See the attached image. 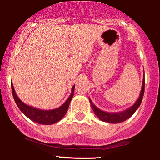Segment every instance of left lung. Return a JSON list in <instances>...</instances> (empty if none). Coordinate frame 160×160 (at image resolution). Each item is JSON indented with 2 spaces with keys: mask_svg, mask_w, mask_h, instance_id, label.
<instances>
[{
  "mask_svg": "<svg viewBox=\"0 0 160 160\" xmlns=\"http://www.w3.org/2000/svg\"><path fill=\"white\" fill-rule=\"evenodd\" d=\"M144 89H145V78H144V74H143V84H142V88L141 93H140L138 99L137 100V101L132 105V106L130 108H127L126 110L123 111H120V112H115V113H110V112H106V111H103L100 110L98 108L97 106H95V105L93 103L92 101L90 100V98H89V102H90L92 108L94 111V113H95V115L99 118V119L102 120V121L108 122V123H120L125 120L128 119L129 118L132 117L138 107L141 105L142 100H143V94H144Z\"/></svg>",
  "mask_w": 160,
  "mask_h": 160,
  "instance_id": "obj_1",
  "label": "left lung"
}]
</instances>
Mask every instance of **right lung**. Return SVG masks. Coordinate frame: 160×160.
<instances>
[{
  "label": "right lung",
  "mask_w": 160,
  "mask_h": 160,
  "mask_svg": "<svg viewBox=\"0 0 160 160\" xmlns=\"http://www.w3.org/2000/svg\"><path fill=\"white\" fill-rule=\"evenodd\" d=\"M74 89L75 85L72 87L71 93L68 98L66 100L64 103L59 108L52 109V110H41V109L34 108L24 103L22 100L18 98L15 92L14 86L12 82V95L15 100V102L18 106L22 112L25 114L28 118L31 119L36 123L40 124H52L56 123L62 119L67 113L68 109L69 108L70 102H71L72 98L73 97Z\"/></svg>",
  "instance_id": "1"
}]
</instances>
